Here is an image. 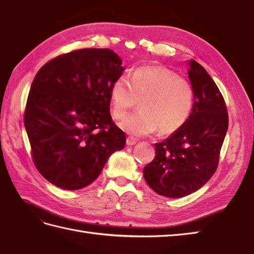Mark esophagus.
<instances>
[{"mask_svg": "<svg viewBox=\"0 0 254 254\" xmlns=\"http://www.w3.org/2000/svg\"><path fill=\"white\" fill-rule=\"evenodd\" d=\"M136 142H137V139L132 137V136H128V137L127 138V145H128V146H132V145H135Z\"/></svg>", "mask_w": 254, "mask_h": 254, "instance_id": "1", "label": "esophagus"}]
</instances>
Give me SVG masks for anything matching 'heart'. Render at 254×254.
<instances>
[{"label": "heart", "mask_w": 254, "mask_h": 254, "mask_svg": "<svg viewBox=\"0 0 254 254\" xmlns=\"http://www.w3.org/2000/svg\"><path fill=\"white\" fill-rule=\"evenodd\" d=\"M113 118L123 119L139 101L141 110L120 123L123 131L146 136L159 130L163 135L179 131L190 118L194 95L191 85L163 66H141L130 77L121 75L110 86Z\"/></svg>", "instance_id": "obj_1"}]
</instances>
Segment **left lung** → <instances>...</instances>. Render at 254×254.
Returning a JSON list of instances; mask_svg holds the SVG:
<instances>
[{
    "instance_id": "obj_1",
    "label": "left lung",
    "mask_w": 254,
    "mask_h": 254,
    "mask_svg": "<svg viewBox=\"0 0 254 254\" xmlns=\"http://www.w3.org/2000/svg\"><path fill=\"white\" fill-rule=\"evenodd\" d=\"M192 113L179 131L155 144V158L144 167L145 181L159 195L178 198L197 191L217 169L228 130L225 100L201 64L190 60Z\"/></svg>"
}]
</instances>
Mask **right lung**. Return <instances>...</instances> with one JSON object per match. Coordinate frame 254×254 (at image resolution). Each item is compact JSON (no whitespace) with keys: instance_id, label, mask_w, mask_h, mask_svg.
<instances>
[{"instance_id":"add662e5","label":"right lung","mask_w":254,"mask_h":254,"mask_svg":"<svg viewBox=\"0 0 254 254\" xmlns=\"http://www.w3.org/2000/svg\"><path fill=\"white\" fill-rule=\"evenodd\" d=\"M124 71L110 49H80L46 63L32 80L25 127L42 177L64 190L93 183L126 146L112 121L109 89Z\"/></svg>"}]
</instances>
